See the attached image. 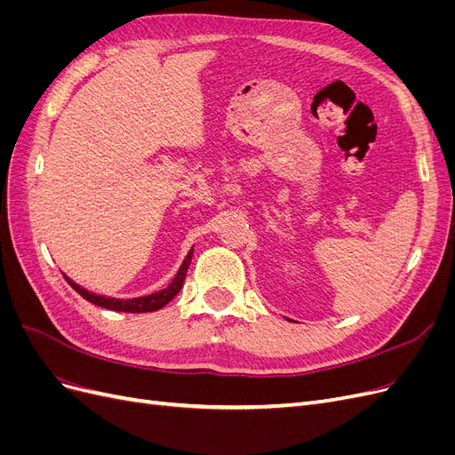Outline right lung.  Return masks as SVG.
Listing matches in <instances>:
<instances>
[{
    "label": "right lung",
    "mask_w": 455,
    "mask_h": 455,
    "mask_svg": "<svg viewBox=\"0 0 455 455\" xmlns=\"http://www.w3.org/2000/svg\"><path fill=\"white\" fill-rule=\"evenodd\" d=\"M191 254H194V249H191L186 256V259L182 261L180 269H178L176 277L171 281V284L167 288H163V291L159 292H154L149 296H142V298H132V299H116V298H106V296H96L89 291H85V288H81L79 284H76L72 279H68L64 275V279L68 281V284H70L74 291L84 296L87 301H91V304L94 306H100V307H106V309H114V311H125V313H148V311H157L161 309L163 306H167L169 301L180 292V288L184 284V279H186V271L189 267V261H191Z\"/></svg>",
    "instance_id": "obj_1"
}]
</instances>
